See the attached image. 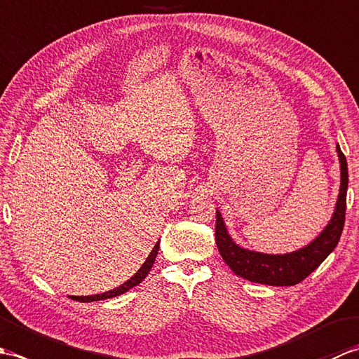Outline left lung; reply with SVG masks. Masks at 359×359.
Returning <instances> with one entry per match:
<instances>
[{
    "mask_svg": "<svg viewBox=\"0 0 359 359\" xmlns=\"http://www.w3.org/2000/svg\"><path fill=\"white\" fill-rule=\"evenodd\" d=\"M337 151L341 163V187L337 207H334L329 225L307 247L287 255H265L259 253V251L242 248L230 238L222 215L216 211L217 248L226 265L238 276L265 285H296L306 279L311 271H315L323 264L324 259L332 253L334 247L338 245L346 222L348 171L346 156L342 154L339 144H337Z\"/></svg>",
    "mask_w": 359,
    "mask_h": 359,
    "instance_id": "8db88e82",
    "label": "left lung"
}]
</instances>
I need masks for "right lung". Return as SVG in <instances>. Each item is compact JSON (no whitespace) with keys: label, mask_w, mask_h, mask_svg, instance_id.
Masks as SVG:
<instances>
[{"label":"right lung","mask_w":359,"mask_h":359,"mask_svg":"<svg viewBox=\"0 0 359 359\" xmlns=\"http://www.w3.org/2000/svg\"><path fill=\"white\" fill-rule=\"evenodd\" d=\"M158 245H160V243L157 242V243H156V247L152 248L151 255L147 257V261H144V264L140 266V270L137 271L131 279L126 280L123 285H120V287H117V288L111 290V292H106V293H102V294H94V296H74L72 299H75V301H80V302L102 301V299H108V297L118 296V294H121V293H126L128 290H131L133 287L139 285L140 282H142L144 278L148 276V273H149V270H151V266H152V264H154V261H156V256H157V251H158Z\"/></svg>","instance_id":"1"}]
</instances>
